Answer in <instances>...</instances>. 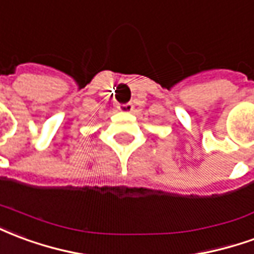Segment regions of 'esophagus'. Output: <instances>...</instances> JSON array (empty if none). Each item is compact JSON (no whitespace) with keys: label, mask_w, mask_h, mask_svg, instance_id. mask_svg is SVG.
I'll list each match as a JSON object with an SVG mask.
<instances>
[{"label":"esophagus","mask_w":254,"mask_h":254,"mask_svg":"<svg viewBox=\"0 0 254 254\" xmlns=\"http://www.w3.org/2000/svg\"><path fill=\"white\" fill-rule=\"evenodd\" d=\"M119 109L122 112H131L132 111V105L131 104H122V105H119Z\"/></svg>","instance_id":"esophagus-1"}]
</instances>
